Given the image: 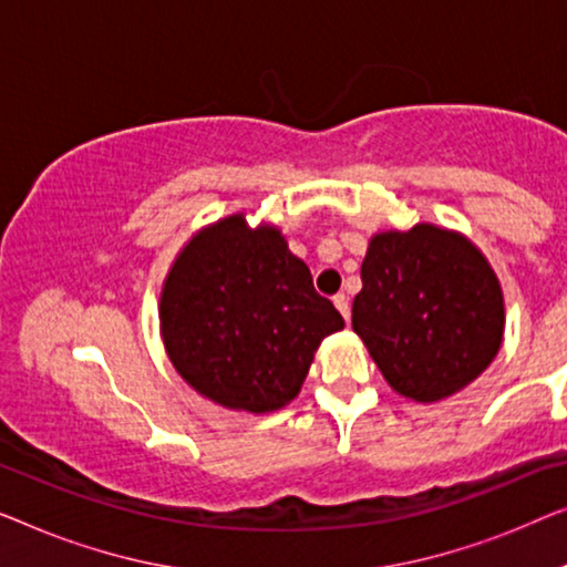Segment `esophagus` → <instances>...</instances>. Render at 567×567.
Wrapping results in <instances>:
<instances>
[{"label": "esophagus", "mask_w": 567, "mask_h": 567, "mask_svg": "<svg viewBox=\"0 0 567 567\" xmlns=\"http://www.w3.org/2000/svg\"><path fill=\"white\" fill-rule=\"evenodd\" d=\"M333 306H337V310L341 316H344V321L349 323V318H352V308H349V298L344 292L341 295H337V298H333Z\"/></svg>", "instance_id": "esophagus-1"}]
</instances>
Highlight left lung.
<instances>
[{
	"label": "left lung",
	"instance_id": "obj_1",
	"mask_svg": "<svg viewBox=\"0 0 567 567\" xmlns=\"http://www.w3.org/2000/svg\"><path fill=\"white\" fill-rule=\"evenodd\" d=\"M352 329L398 395L444 401L488 370L504 344V290L465 234L434 223L367 244Z\"/></svg>",
	"mask_w": 567,
	"mask_h": 567
}]
</instances>
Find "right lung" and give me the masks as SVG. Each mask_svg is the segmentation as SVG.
Returning a JSON list of instances; mask_svg holds the SVG:
<instances>
[{
  "instance_id": "obj_1",
  "label": "right lung",
  "mask_w": 567,
  "mask_h": 567,
  "mask_svg": "<svg viewBox=\"0 0 567 567\" xmlns=\"http://www.w3.org/2000/svg\"><path fill=\"white\" fill-rule=\"evenodd\" d=\"M166 357L195 393L230 411L272 413L300 393L321 341L344 329L272 223L244 213L193 234L158 298Z\"/></svg>"
}]
</instances>
